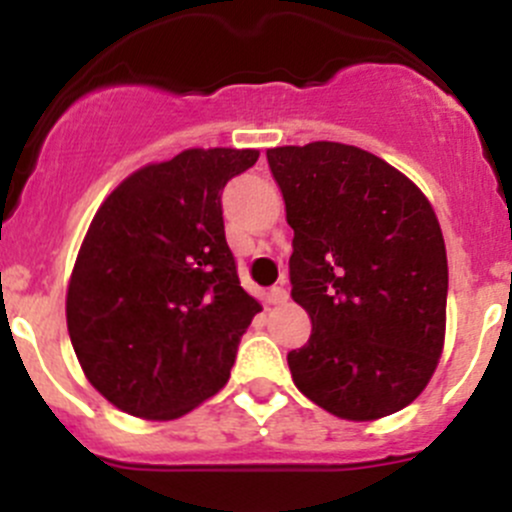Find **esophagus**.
<instances>
[{"mask_svg": "<svg viewBox=\"0 0 512 512\" xmlns=\"http://www.w3.org/2000/svg\"><path fill=\"white\" fill-rule=\"evenodd\" d=\"M287 299H289L287 287L277 285V287H272V289H270V302H272V304H285Z\"/></svg>", "mask_w": 512, "mask_h": 512, "instance_id": "obj_1", "label": "esophagus"}]
</instances>
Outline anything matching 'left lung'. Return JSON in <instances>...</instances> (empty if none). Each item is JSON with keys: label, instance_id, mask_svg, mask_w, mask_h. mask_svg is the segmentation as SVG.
<instances>
[{"label": "left lung", "instance_id": "8db88e82", "mask_svg": "<svg viewBox=\"0 0 512 512\" xmlns=\"http://www.w3.org/2000/svg\"><path fill=\"white\" fill-rule=\"evenodd\" d=\"M294 230L289 282L312 334L287 354L329 414L374 421L409 406L446 334L448 262L426 195L386 160L317 141L267 151Z\"/></svg>", "mask_w": 512, "mask_h": 512}]
</instances>
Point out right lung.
<instances>
[{
  "label": "right lung",
  "instance_id": "right-lung-1",
  "mask_svg": "<svg viewBox=\"0 0 512 512\" xmlns=\"http://www.w3.org/2000/svg\"><path fill=\"white\" fill-rule=\"evenodd\" d=\"M257 158L190 148L128 175L91 220L66 324L86 379L116 409L170 421L230 379L260 304L240 287L220 198Z\"/></svg>",
  "mask_w": 512,
  "mask_h": 512
}]
</instances>
